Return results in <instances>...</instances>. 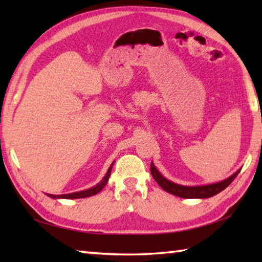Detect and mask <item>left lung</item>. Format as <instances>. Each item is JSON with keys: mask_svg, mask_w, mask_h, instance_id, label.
<instances>
[{"mask_svg": "<svg viewBox=\"0 0 262 262\" xmlns=\"http://www.w3.org/2000/svg\"><path fill=\"white\" fill-rule=\"evenodd\" d=\"M242 168H239L238 171L234 172V173L232 176H230L229 178L215 184H208L201 186H185L176 184L173 181L166 179L165 177H163L161 172L157 170V167L155 166V164L152 162L150 164L151 176L154 177V179L157 181V184L161 186L165 192L184 199H207L214 196V195L219 194L222 190L227 188L228 186L232 183L233 179L238 176Z\"/></svg>", "mask_w": 262, "mask_h": 262, "instance_id": "1", "label": "left lung"}]
</instances>
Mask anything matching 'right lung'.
<instances>
[{"label": "right lung", "instance_id": "right-lung-1", "mask_svg": "<svg viewBox=\"0 0 262 262\" xmlns=\"http://www.w3.org/2000/svg\"><path fill=\"white\" fill-rule=\"evenodd\" d=\"M113 164H114V162L111 164V166L108 167L107 172H106V174L104 176V178L101 179L100 183H98L96 186H94V187L88 188L85 190H79V192L69 193V194H61V195L47 194V195L50 198H52V199H83V198H89V196H92V195L98 194L100 190L105 187V185L107 184L108 178H110V176H111V171H112Z\"/></svg>", "mask_w": 262, "mask_h": 262}]
</instances>
